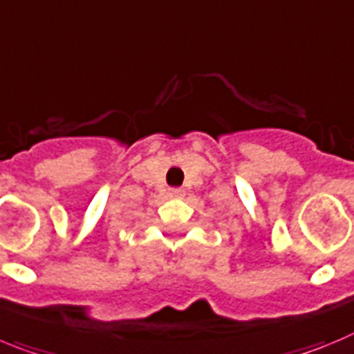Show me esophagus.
<instances>
[{
  "mask_svg": "<svg viewBox=\"0 0 354 354\" xmlns=\"http://www.w3.org/2000/svg\"><path fill=\"white\" fill-rule=\"evenodd\" d=\"M168 194L174 196V198H183L184 189H180V187H171V189H168Z\"/></svg>",
  "mask_w": 354,
  "mask_h": 354,
  "instance_id": "34e87169",
  "label": "esophagus"
}]
</instances>
